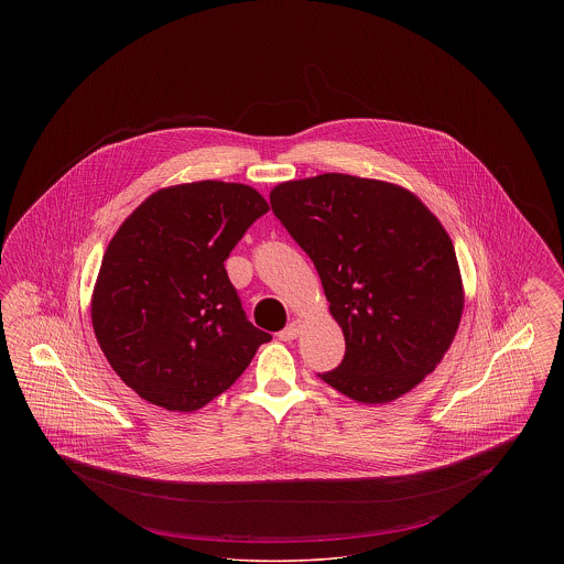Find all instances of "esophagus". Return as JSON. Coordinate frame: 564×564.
<instances>
[{
  "mask_svg": "<svg viewBox=\"0 0 564 564\" xmlns=\"http://www.w3.org/2000/svg\"><path fill=\"white\" fill-rule=\"evenodd\" d=\"M300 327H302V325H300V322L288 323V327L279 332V338H281V340H285V343L294 340L295 336L300 334Z\"/></svg>",
  "mask_w": 564,
  "mask_h": 564,
  "instance_id": "obj_1",
  "label": "esophagus"
}]
</instances>
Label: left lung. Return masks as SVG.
I'll list each match as a JSON object with an SVG mask.
<instances>
[{
	"label": "left lung",
	"instance_id": "left-lung-1",
	"mask_svg": "<svg viewBox=\"0 0 564 564\" xmlns=\"http://www.w3.org/2000/svg\"><path fill=\"white\" fill-rule=\"evenodd\" d=\"M270 207L313 260L345 334L340 366L317 376L355 402L384 403L431 375L463 313L437 217L408 189L343 173L279 184Z\"/></svg>",
	"mask_w": 564,
	"mask_h": 564
}]
</instances>
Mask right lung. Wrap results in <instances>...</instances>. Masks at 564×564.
Masks as SVG:
<instances>
[{
  "instance_id": "right-lung-1",
  "label": "right lung",
  "mask_w": 564,
  "mask_h": 564,
  "mask_svg": "<svg viewBox=\"0 0 564 564\" xmlns=\"http://www.w3.org/2000/svg\"><path fill=\"white\" fill-rule=\"evenodd\" d=\"M267 212L242 184H182L145 198L109 241L93 327L113 372L145 402L203 408L272 338L247 319L224 267Z\"/></svg>"
}]
</instances>
